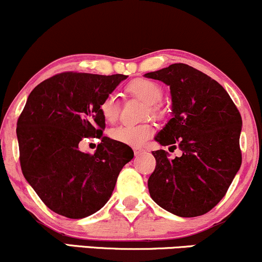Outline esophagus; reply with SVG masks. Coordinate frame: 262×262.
Returning <instances> with one entry per match:
<instances>
[{"label":"esophagus","instance_id":"esophagus-1","mask_svg":"<svg viewBox=\"0 0 262 262\" xmlns=\"http://www.w3.org/2000/svg\"><path fill=\"white\" fill-rule=\"evenodd\" d=\"M133 151H134V154L138 156V155H140L141 152L144 151V149H141V148H138V146H135V148H133Z\"/></svg>","mask_w":262,"mask_h":262}]
</instances>
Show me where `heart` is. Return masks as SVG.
I'll list each match as a JSON object with an SVG mask.
<instances>
[{"label": "heart", "instance_id": "b5f03b06", "mask_svg": "<svg viewBox=\"0 0 262 262\" xmlns=\"http://www.w3.org/2000/svg\"><path fill=\"white\" fill-rule=\"evenodd\" d=\"M127 91L134 97L139 98L149 106V113L158 116L159 111L155 107L161 101L164 92L158 83L146 79H138L132 81L127 86ZM100 112L104 121L113 123L118 118L119 102L114 95H108L100 103ZM154 134V127L150 123L140 125H118L110 132L111 138L121 144L129 146H141L145 144Z\"/></svg>", "mask_w": 262, "mask_h": 262}]
</instances>
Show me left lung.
Wrapping results in <instances>:
<instances>
[{
	"instance_id": "left-lung-1",
	"label": "left lung",
	"mask_w": 262,
	"mask_h": 262,
	"mask_svg": "<svg viewBox=\"0 0 262 262\" xmlns=\"http://www.w3.org/2000/svg\"><path fill=\"white\" fill-rule=\"evenodd\" d=\"M170 86L172 118L155 140L182 151L169 159L165 150L148 180L152 201L179 217L209 212L227 193L242 165V116L230 96L208 75L186 64L144 75Z\"/></svg>"
}]
</instances>
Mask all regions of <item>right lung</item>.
Here are the masks:
<instances>
[{"mask_svg":"<svg viewBox=\"0 0 262 262\" xmlns=\"http://www.w3.org/2000/svg\"><path fill=\"white\" fill-rule=\"evenodd\" d=\"M125 75L62 73L28 96L17 122L19 160L27 182L48 208L80 219L100 210L117 177L133 159L130 146L102 135L100 103ZM101 138L93 156L78 148L83 137Z\"/></svg>","mask_w":262,"mask_h":262,"instance_id":"add662e5","label":"right lung"}]
</instances>
